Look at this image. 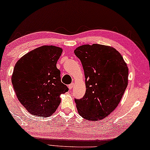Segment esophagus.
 <instances>
[{"mask_svg":"<svg viewBox=\"0 0 150 150\" xmlns=\"http://www.w3.org/2000/svg\"><path fill=\"white\" fill-rule=\"evenodd\" d=\"M73 86H74V83H71L70 85H69V88L70 89H71L73 88Z\"/></svg>","mask_w":150,"mask_h":150,"instance_id":"34e87169","label":"esophagus"}]
</instances>
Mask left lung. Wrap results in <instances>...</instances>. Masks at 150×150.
Returning <instances> with one entry per match:
<instances>
[{
  "instance_id": "left-lung-1",
  "label": "left lung",
  "mask_w": 150,
  "mask_h": 150,
  "mask_svg": "<svg viewBox=\"0 0 150 150\" xmlns=\"http://www.w3.org/2000/svg\"><path fill=\"white\" fill-rule=\"evenodd\" d=\"M74 53L86 77V93L75 99L78 112L91 121L103 119L117 108L128 85L126 62L115 48L102 44L79 46Z\"/></svg>"
}]
</instances>
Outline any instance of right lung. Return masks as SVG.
I'll use <instances>...</instances> for the list:
<instances>
[{"instance_id": "right-lung-1", "label": "right lung", "mask_w": 150, "mask_h": 150, "mask_svg": "<svg viewBox=\"0 0 150 150\" xmlns=\"http://www.w3.org/2000/svg\"><path fill=\"white\" fill-rule=\"evenodd\" d=\"M62 52L59 47L42 46L15 64L11 77L13 88L19 101L33 115L50 117L61 103L60 96L69 90L57 68Z\"/></svg>"}]
</instances>
